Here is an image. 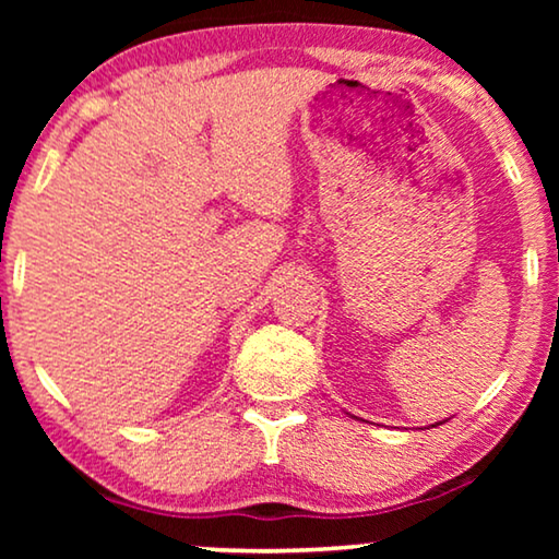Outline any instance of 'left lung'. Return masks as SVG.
<instances>
[{
	"mask_svg": "<svg viewBox=\"0 0 559 559\" xmlns=\"http://www.w3.org/2000/svg\"><path fill=\"white\" fill-rule=\"evenodd\" d=\"M438 425H442V423H438Z\"/></svg>",
	"mask_w": 559,
	"mask_h": 559,
	"instance_id": "8db88e82",
	"label": "left lung"
}]
</instances>
